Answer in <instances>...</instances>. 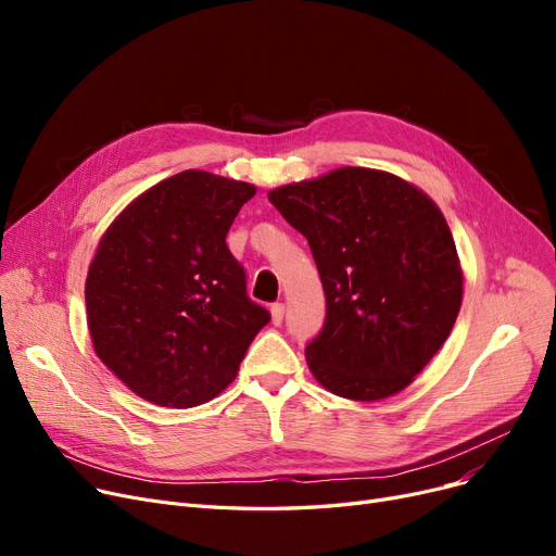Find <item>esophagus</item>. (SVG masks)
<instances>
[{"label": "esophagus", "instance_id": "1", "mask_svg": "<svg viewBox=\"0 0 556 556\" xmlns=\"http://www.w3.org/2000/svg\"><path fill=\"white\" fill-rule=\"evenodd\" d=\"M283 313H286V306L281 302L273 304L270 306V315H273V325H281L283 323Z\"/></svg>", "mask_w": 556, "mask_h": 556}]
</instances>
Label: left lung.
Listing matches in <instances>:
<instances>
[{
    "label": "left lung",
    "mask_w": 556,
    "mask_h": 556,
    "mask_svg": "<svg viewBox=\"0 0 556 556\" xmlns=\"http://www.w3.org/2000/svg\"><path fill=\"white\" fill-rule=\"evenodd\" d=\"M268 200L306 237L325 286V327L306 346L315 381L365 403L405 390L462 306L442 210L399 175L363 166L277 187Z\"/></svg>",
    "instance_id": "1"
}]
</instances>
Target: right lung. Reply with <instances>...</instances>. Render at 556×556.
<instances>
[{
    "label": "right lung",
    "mask_w": 556,
    "mask_h": 556,
    "mask_svg": "<svg viewBox=\"0 0 556 556\" xmlns=\"http://www.w3.org/2000/svg\"><path fill=\"white\" fill-rule=\"evenodd\" d=\"M254 193L189 168L137 195L103 231L85 281L87 327L101 363L143 401L180 410L212 401L270 323L225 243Z\"/></svg>",
    "instance_id": "1"
}]
</instances>
